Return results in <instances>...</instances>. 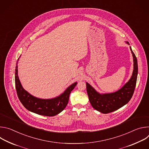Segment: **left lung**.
Segmentation results:
<instances>
[{
	"mask_svg": "<svg viewBox=\"0 0 149 149\" xmlns=\"http://www.w3.org/2000/svg\"><path fill=\"white\" fill-rule=\"evenodd\" d=\"M127 43L129 44V42ZM130 50L133 56L134 70L130 80L120 90L113 93L100 94L88 82L86 83L87 92L91 105L94 109L103 114L113 112L122 107L129 102L133 95L137 82L138 65L137 58L131 47Z\"/></svg>",
	"mask_w": 149,
	"mask_h": 149,
	"instance_id": "obj_1",
	"label": "left lung"
}]
</instances>
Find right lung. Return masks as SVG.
<instances>
[{
    "mask_svg": "<svg viewBox=\"0 0 149 149\" xmlns=\"http://www.w3.org/2000/svg\"><path fill=\"white\" fill-rule=\"evenodd\" d=\"M17 61L15 70V87L21 103L28 110L39 115L51 117L60 113L67 106L70 94L77 82L72 84L63 93L55 98L45 100L35 97L25 91L20 82L17 75Z\"/></svg>",
    "mask_w": 149,
    "mask_h": 149,
    "instance_id": "1",
    "label": "right lung"
}]
</instances>
